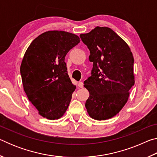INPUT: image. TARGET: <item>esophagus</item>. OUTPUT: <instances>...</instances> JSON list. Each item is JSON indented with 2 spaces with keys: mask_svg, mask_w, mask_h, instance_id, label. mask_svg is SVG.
I'll return each mask as SVG.
<instances>
[{
  "mask_svg": "<svg viewBox=\"0 0 157 157\" xmlns=\"http://www.w3.org/2000/svg\"><path fill=\"white\" fill-rule=\"evenodd\" d=\"M78 86L79 87V88H82V87L84 86L83 82H79V83H78Z\"/></svg>",
  "mask_w": 157,
  "mask_h": 157,
  "instance_id": "esophagus-1",
  "label": "esophagus"
}]
</instances>
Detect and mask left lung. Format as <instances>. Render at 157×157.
I'll return each mask as SVG.
<instances>
[{
	"instance_id": "obj_1",
	"label": "left lung",
	"mask_w": 157,
	"mask_h": 157,
	"mask_svg": "<svg viewBox=\"0 0 157 157\" xmlns=\"http://www.w3.org/2000/svg\"><path fill=\"white\" fill-rule=\"evenodd\" d=\"M80 38L90 51L91 76L84 82L89 91L85 107L97 121L115 116L126 104L134 85V57L127 43L107 27H96Z\"/></svg>"
}]
</instances>
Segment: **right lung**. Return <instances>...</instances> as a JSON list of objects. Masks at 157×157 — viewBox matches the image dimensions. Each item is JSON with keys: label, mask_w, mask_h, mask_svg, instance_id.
<instances>
[{"label": "right lung", "mask_w": 157, "mask_h": 157, "mask_svg": "<svg viewBox=\"0 0 157 157\" xmlns=\"http://www.w3.org/2000/svg\"><path fill=\"white\" fill-rule=\"evenodd\" d=\"M79 41L78 36L68 32H46L33 41L21 62V79L28 100L49 120L63 116L71 102L76 86L64 60Z\"/></svg>", "instance_id": "right-lung-1"}]
</instances>
